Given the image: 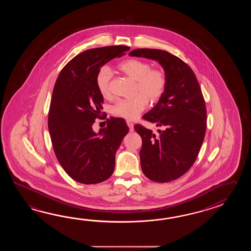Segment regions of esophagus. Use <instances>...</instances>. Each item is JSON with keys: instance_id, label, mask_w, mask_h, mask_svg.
Instances as JSON below:
<instances>
[{"instance_id": "34e87169", "label": "esophagus", "mask_w": 251, "mask_h": 251, "mask_svg": "<svg viewBox=\"0 0 251 251\" xmlns=\"http://www.w3.org/2000/svg\"><path fill=\"white\" fill-rule=\"evenodd\" d=\"M126 125H127L128 127L130 129V131H133V124L131 121L126 120Z\"/></svg>"}]
</instances>
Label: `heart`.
I'll list each match as a JSON object with an SVG mask.
<instances>
[{"label":"heart","instance_id":"obj_1","mask_svg":"<svg viewBox=\"0 0 251 251\" xmlns=\"http://www.w3.org/2000/svg\"><path fill=\"white\" fill-rule=\"evenodd\" d=\"M118 69L130 79L135 80L134 92L138 93L132 99H125L116 102L112 107L115 117L132 120L137 118L148 102L160 100L165 93L168 79L165 72L160 68H151L148 62L137 58L124 60ZM112 73L108 67H102L96 75L97 89L104 99L111 96L110 80Z\"/></svg>","mask_w":251,"mask_h":251}]
</instances>
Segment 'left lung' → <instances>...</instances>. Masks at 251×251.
Masks as SVG:
<instances>
[{
	"label": "left lung",
	"instance_id": "1",
	"mask_svg": "<svg viewBox=\"0 0 251 251\" xmlns=\"http://www.w3.org/2000/svg\"><path fill=\"white\" fill-rule=\"evenodd\" d=\"M129 54L156 60L165 71V93L143 117L163 130L153 133L140 124L134 130L143 140L140 159L144 175L152 181H173L192 167L203 144L207 114L202 90L190 66L172 53L137 48Z\"/></svg>",
	"mask_w": 251,
	"mask_h": 251
}]
</instances>
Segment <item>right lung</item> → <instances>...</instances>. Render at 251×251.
<instances>
[{
	"instance_id": "1",
	"label": "right lung",
	"mask_w": 251,
	"mask_h": 251,
	"mask_svg": "<svg viewBox=\"0 0 251 251\" xmlns=\"http://www.w3.org/2000/svg\"><path fill=\"white\" fill-rule=\"evenodd\" d=\"M129 49L126 46L88 49L68 62L55 81L48 129L60 165L75 181L98 184L112 175L115 155L129 128L123 118H110L100 133L92 130L95 119L104 115V99L95 79L104 64Z\"/></svg>"
}]
</instances>
